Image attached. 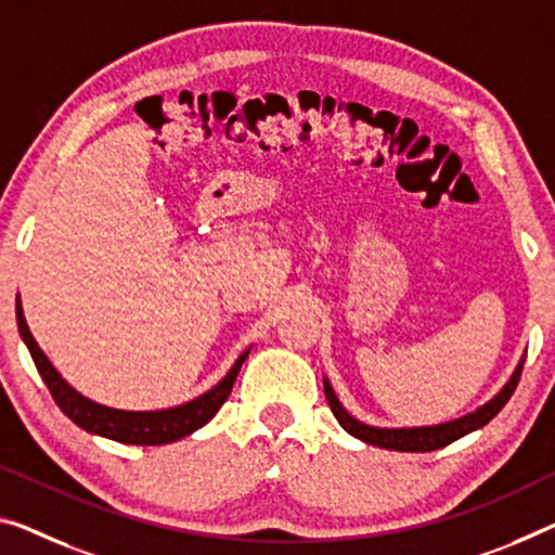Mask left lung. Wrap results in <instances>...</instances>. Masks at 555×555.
I'll return each mask as SVG.
<instances>
[{
    "label": "left lung",
    "mask_w": 555,
    "mask_h": 555,
    "mask_svg": "<svg viewBox=\"0 0 555 555\" xmlns=\"http://www.w3.org/2000/svg\"><path fill=\"white\" fill-rule=\"evenodd\" d=\"M524 360L526 354L518 360L516 370L511 372V377L504 387H501L496 395H493L489 402L481 404L479 409H474V412H468L464 416H459V420H451V422H441V424H429V426H374V424H364L352 416L345 409V404L339 402V397L335 395V389H332L330 379L325 377V397H327V404L332 409V414L337 416L339 426L347 434H352L354 439L364 441V444H372V447H379V449H389V451H434V449H441L451 444V441L466 437V434H472L476 429H481V426L489 424L493 416H496L504 404L514 395V389L518 385V377H521V370H524Z\"/></svg>",
    "instance_id": "8db88e82"
}]
</instances>
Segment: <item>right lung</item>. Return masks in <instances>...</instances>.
<instances>
[{"instance_id": "obj_1", "label": "right lung", "mask_w": 555, "mask_h": 555, "mask_svg": "<svg viewBox=\"0 0 555 555\" xmlns=\"http://www.w3.org/2000/svg\"><path fill=\"white\" fill-rule=\"evenodd\" d=\"M16 327H20L24 345H27L31 360L37 364L41 379H44V385L49 387L59 409H62V412L69 416L76 426H81L83 431L121 441V444H135V447L170 444V441L189 437V434L198 431L201 426H206L230 397V389L235 385L237 372H241L245 357L250 354V347H248L241 357H237L225 377L220 379L216 387L203 391L201 397L191 399V402H183L168 409L133 412V409H116V406L93 402V399L83 397L81 391H76L69 382L56 372V366L51 364V360L44 354V349L39 347V343L31 335L27 318H24L20 295H16Z\"/></svg>"}]
</instances>
